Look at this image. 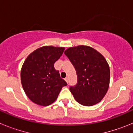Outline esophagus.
I'll list each match as a JSON object with an SVG mask.
<instances>
[{"mask_svg":"<svg viewBox=\"0 0 133 133\" xmlns=\"http://www.w3.org/2000/svg\"><path fill=\"white\" fill-rule=\"evenodd\" d=\"M64 80H65V81L66 83H69V78H68V77H66V78H64Z\"/></svg>","mask_w":133,"mask_h":133,"instance_id":"34e87169","label":"esophagus"}]
</instances>
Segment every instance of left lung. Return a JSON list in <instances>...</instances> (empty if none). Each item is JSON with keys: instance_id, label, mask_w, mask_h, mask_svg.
I'll use <instances>...</instances> for the list:
<instances>
[{"instance_id": "1", "label": "left lung", "mask_w": 133, "mask_h": 133, "mask_svg": "<svg viewBox=\"0 0 133 133\" xmlns=\"http://www.w3.org/2000/svg\"><path fill=\"white\" fill-rule=\"evenodd\" d=\"M77 71V83L70 86L75 100L84 106L99 103L107 92L110 69L101 53L87 46L70 47L64 51Z\"/></svg>"}]
</instances>
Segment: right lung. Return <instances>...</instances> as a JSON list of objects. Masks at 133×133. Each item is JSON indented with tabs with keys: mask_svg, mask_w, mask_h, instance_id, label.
I'll return each instance as SVG.
<instances>
[{
	"mask_svg": "<svg viewBox=\"0 0 133 133\" xmlns=\"http://www.w3.org/2000/svg\"><path fill=\"white\" fill-rule=\"evenodd\" d=\"M63 47L43 46L29 55L21 69V83L33 103L48 106L57 98L66 81L61 78L54 64L63 55Z\"/></svg>",
	"mask_w": 133,
	"mask_h": 133,
	"instance_id": "right-lung-1",
	"label": "right lung"
}]
</instances>
